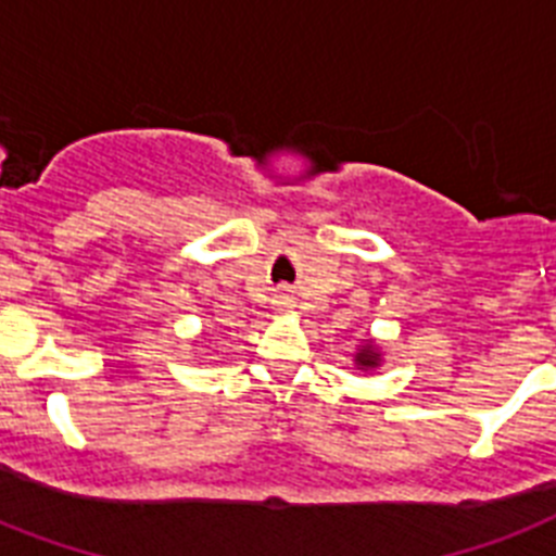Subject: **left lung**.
Returning a JSON list of instances; mask_svg holds the SVG:
<instances>
[{
  "instance_id": "obj_1",
  "label": "left lung",
  "mask_w": 556,
  "mask_h": 556,
  "mask_svg": "<svg viewBox=\"0 0 556 556\" xmlns=\"http://www.w3.org/2000/svg\"><path fill=\"white\" fill-rule=\"evenodd\" d=\"M353 365L356 370H376L381 367V348L376 339H365V342L358 344L356 353H353Z\"/></svg>"
}]
</instances>
